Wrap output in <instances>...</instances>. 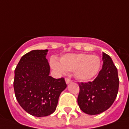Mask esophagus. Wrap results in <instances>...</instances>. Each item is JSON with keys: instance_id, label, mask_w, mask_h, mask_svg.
Wrapping results in <instances>:
<instances>
[{"instance_id": "1", "label": "esophagus", "mask_w": 129, "mask_h": 129, "mask_svg": "<svg viewBox=\"0 0 129 129\" xmlns=\"http://www.w3.org/2000/svg\"><path fill=\"white\" fill-rule=\"evenodd\" d=\"M65 81H66V83H67V84H69V83H70L72 82V80L71 79H70L69 78H66Z\"/></svg>"}]
</instances>
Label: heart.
<instances>
[{"instance_id":"1","label":"heart","mask_w":129,"mask_h":129,"mask_svg":"<svg viewBox=\"0 0 129 129\" xmlns=\"http://www.w3.org/2000/svg\"><path fill=\"white\" fill-rule=\"evenodd\" d=\"M51 67L60 73L74 71V75L80 81H86L92 79L98 75L101 66L98 56L88 54H67L62 56L60 62L52 58Z\"/></svg>"}]
</instances>
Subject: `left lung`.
I'll use <instances>...</instances> for the list:
<instances>
[{
  "mask_svg": "<svg viewBox=\"0 0 129 129\" xmlns=\"http://www.w3.org/2000/svg\"><path fill=\"white\" fill-rule=\"evenodd\" d=\"M102 69L93 81L80 83L77 102L83 112L95 115L109 108L117 96L118 71L109 55L102 54Z\"/></svg>",
  "mask_w": 129,
  "mask_h": 129,
  "instance_id": "left-lung-1",
  "label": "left lung"
}]
</instances>
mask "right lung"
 I'll list each match as a JSON object with an SVG mask.
<instances>
[{
	"mask_svg": "<svg viewBox=\"0 0 129 129\" xmlns=\"http://www.w3.org/2000/svg\"><path fill=\"white\" fill-rule=\"evenodd\" d=\"M48 51L34 50L25 54L15 70L16 99L25 111L36 117L53 113L60 95L67 87L64 79H54L49 75Z\"/></svg>",
	"mask_w": 129,
	"mask_h": 129,
	"instance_id": "add662e5",
	"label": "right lung"
}]
</instances>
